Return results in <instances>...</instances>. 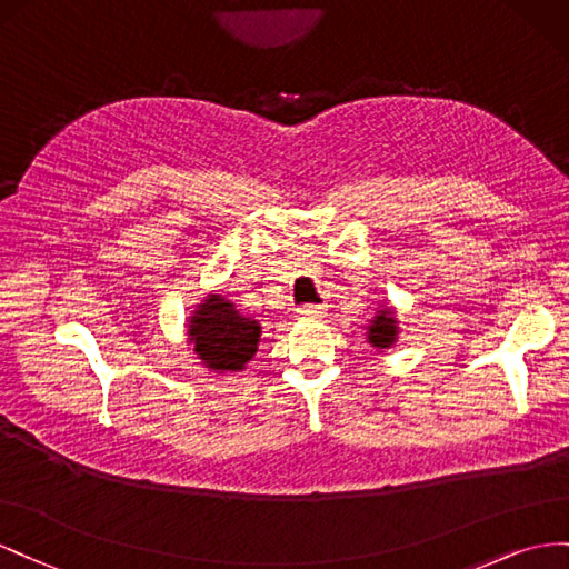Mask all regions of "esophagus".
I'll use <instances>...</instances> for the list:
<instances>
[{
    "label": "esophagus",
    "mask_w": 569,
    "mask_h": 569,
    "mask_svg": "<svg viewBox=\"0 0 569 569\" xmlns=\"http://www.w3.org/2000/svg\"><path fill=\"white\" fill-rule=\"evenodd\" d=\"M298 315L300 317H312V319H319L327 315V305H319V302H307L302 307H298Z\"/></svg>",
    "instance_id": "1"
}]
</instances>
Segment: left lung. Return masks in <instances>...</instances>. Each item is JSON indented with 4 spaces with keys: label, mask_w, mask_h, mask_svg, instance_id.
<instances>
[{
    "label": "left lung",
    "mask_w": 569,
    "mask_h": 569,
    "mask_svg": "<svg viewBox=\"0 0 569 569\" xmlns=\"http://www.w3.org/2000/svg\"><path fill=\"white\" fill-rule=\"evenodd\" d=\"M396 319L391 317V312H381L377 315V319L371 321L369 327V343H375L377 348H391L393 340H396Z\"/></svg>",
    "instance_id": "obj_1"
}]
</instances>
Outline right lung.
Here are the masks:
<instances>
[{
	"label": "right lung",
	"instance_id": "obj_1",
	"mask_svg": "<svg viewBox=\"0 0 569 569\" xmlns=\"http://www.w3.org/2000/svg\"><path fill=\"white\" fill-rule=\"evenodd\" d=\"M190 336L209 369L238 371L257 352L259 323L238 315L233 302L209 296L190 319Z\"/></svg>",
	"mask_w": 569,
	"mask_h": 569
}]
</instances>
